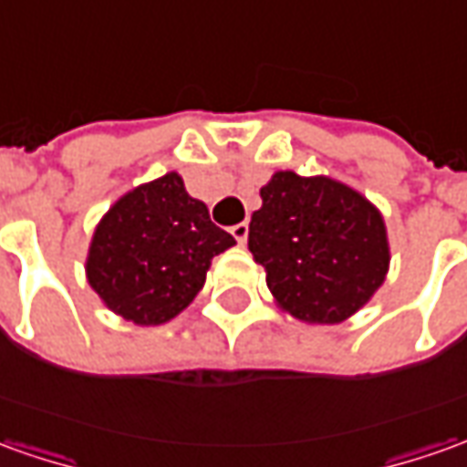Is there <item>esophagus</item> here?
Wrapping results in <instances>:
<instances>
[{
  "label": "esophagus",
  "mask_w": 467,
  "mask_h": 467,
  "mask_svg": "<svg viewBox=\"0 0 467 467\" xmlns=\"http://www.w3.org/2000/svg\"><path fill=\"white\" fill-rule=\"evenodd\" d=\"M230 233H233V237L237 240V243H240V245H245L250 227H247V222H237V224H233V227H230Z\"/></svg>",
  "instance_id": "1"
}]
</instances>
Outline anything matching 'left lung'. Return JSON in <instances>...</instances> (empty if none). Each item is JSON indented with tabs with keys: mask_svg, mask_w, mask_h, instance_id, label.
I'll use <instances>...</instances> for the list:
<instances>
[{
	"mask_svg": "<svg viewBox=\"0 0 467 467\" xmlns=\"http://www.w3.org/2000/svg\"><path fill=\"white\" fill-rule=\"evenodd\" d=\"M247 247L274 301L306 325H340L383 286L391 247L380 209L329 176L275 171L260 189Z\"/></svg>",
	"mask_w": 467,
	"mask_h": 467,
	"instance_id": "obj_1",
	"label": "left lung"
}]
</instances>
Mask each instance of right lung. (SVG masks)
I'll use <instances>...</instances> for the list:
<instances>
[{"instance_id":"obj_1","label":"right lung","mask_w":467,"mask_h":467,"mask_svg":"<svg viewBox=\"0 0 467 467\" xmlns=\"http://www.w3.org/2000/svg\"><path fill=\"white\" fill-rule=\"evenodd\" d=\"M234 237L209 220L176 171L122 193L94 227L87 281L109 312L138 327L179 317L202 291L212 258Z\"/></svg>"}]
</instances>
